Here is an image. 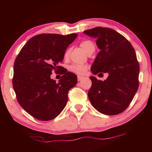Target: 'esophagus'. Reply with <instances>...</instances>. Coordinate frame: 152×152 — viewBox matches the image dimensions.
Segmentation results:
<instances>
[{
    "label": "esophagus",
    "mask_w": 152,
    "mask_h": 152,
    "mask_svg": "<svg viewBox=\"0 0 152 152\" xmlns=\"http://www.w3.org/2000/svg\"><path fill=\"white\" fill-rule=\"evenodd\" d=\"M84 78V76H78V80L80 81L81 80Z\"/></svg>",
    "instance_id": "esophagus-1"
}]
</instances>
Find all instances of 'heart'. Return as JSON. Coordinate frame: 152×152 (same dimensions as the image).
Returning <instances> with one entry per match:
<instances>
[{
  "label": "heart",
  "mask_w": 152,
  "mask_h": 152,
  "mask_svg": "<svg viewBox=\"0 0 152 152\" xmlns=\"http://www.w3.org/2000/svg\"><path fill=\"white\" fill-rule=\"evenodd\" d=\"M80 46L83 49L84 51L86 53H91L92 51H94L95 46L94 43L91 40H84L80 43ZM70 51L69 49L66 50L65 52L64 53V58L65 60H67L69 58L70 56ZM88 67L84 64H73L68 67V70L72 72H73L76 74H78V75H83L86 73Z\"/></svg>",
  "instance_id": "obj_1"
}]
</instances>
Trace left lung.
<instances>
[{
  "label": "left lung",
  "instance_id": "left-lung-1",
  "mask_svg": "<svg viewBox=\"0 0 152 152\" xmlns=\"http://www.w3.org/2000/svg\"><path fill=\"white\" fill-rule=\"evenodd\" d=\"M84 33L96 38L101 50L92 65V72L99 76L109 74L104 81L90 77L88 99L102 114H119L130 104L140 83V64L134 48L124 36L110 28L98 27Z\"/></svg>",
  "mask_w": 152,
  "mask_h": 152
}]
</instances>
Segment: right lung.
I'll use <instances>...</instances> for the list:
<instances>
[{
	"label": "right lung",
	"mask_w": 152,
	"mask_h": 152,
	"mask_svg": "<svg viewBox=\"0 0 152 152\" xmlns=\"http://www.w3.org/2000/svg\"><path fill=\"white\" fill-rule=\"evenodd\" d=\"M77 35H35L25 43L15 59L12 86L17 101L35 119H53L66 107L68 91L76 84L77 76L64 70L57 83L50 76L52 71L58 72L64 68L59 64Z\"/></svg>",
	"instance_id": "obj_1"
}]
</instances>
